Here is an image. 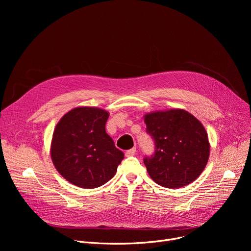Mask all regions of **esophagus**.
Listing matches in <instances>:
<instances>
[{
    "label": "esophagus",
    "instance_id": "1",
    "mask_svg": "<svg viewBox=\"0 0 251 251\" xmlns=\"http://www.w3.org/2000/svg\"><path fill=\"white\" fill-rule=\"evenodd\" d=\"M135 154H136V148H132V149H130V150H128V151L125 152V156H126V157H132V156H134Z\"/></svg>",
    "mask_w": 251,
    "mask_h": 251
}]
</instances>
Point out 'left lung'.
I'll list each match as a JSON object with an SVG mask.
<instances>
[{
	"instance_id": "1",
	"label": "left lung",
	"mask_w": 251,
	"mask_h": 251,
	"mask_svg": "<svg viewBox=\"0 0 251 251\" xmlns=\"http://www.w3.org/2000/svg\"><path fill=\"white\" fill-rule=\"evenodd\" d=\"M145 123L155 144L154 153L144 157L152 180L169 189L193 183L209 156L208 138L201 123L183 109L149 113Z\"/></svg>"
}]
</instances>
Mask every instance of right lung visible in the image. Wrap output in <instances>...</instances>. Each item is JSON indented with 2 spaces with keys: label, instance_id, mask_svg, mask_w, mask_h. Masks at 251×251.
Wrapping results in <instances>:
<instances>
[{
  "label": "right lung",
  "instance_id": "1",
  "mask_svg": "<svg viewBox=\"0 0 251 251\" xmlns=\"http://www.w3.org/2000/svg\"><path fill=\"white\" fill-rule=\"evenodd\" d=\"M109 114L92 107H77L57 123L51 141V159L71 184L94 189L114 176L124 153L106 133Z\"/></svg>",
  "mask_w": 251,
  "mask_h": 251
}]
</instances>
